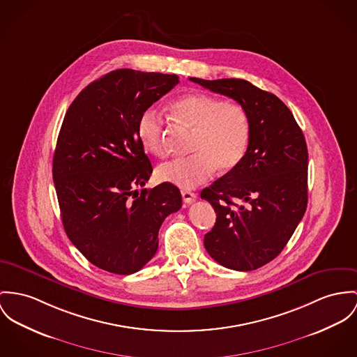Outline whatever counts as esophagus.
Here are the masks:
<instances>
[{"label":"esophagus","instance_id":"esophagus-1","mask_svg":"<svg viewBox=\"0 0 357 357\" xmlns=\"http://www.w3.org/2000/svg\"><path fill=\"white\" fill-rule=\"evenodd\" d=\"M182 198L185 201V204H192V201L195 199V194L188 190H182Z\"/></svg>","mask_w":357,"mask_h":357}]
</instances>
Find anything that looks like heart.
<instances>
[{"label": "heart", "instance_id": "b5f03b06", "mask_svg": "<svg viewBox=\"0 0 357 357\" xmlns=\"http://www.w3.org/2000/svg\"><path fill=\"white\" fill-rule=\"evenodd\" d=\"M174 118L194 130L192 152L188 158L174 159L159 165L158 176L179 188L192 189L209 181L218 167L229 171L242 162L250 144V118L236 103L192 92L172 103ZM137 135L146 151L165 156V122L159 111H142L137 122Z\"/></svg>", "mask_w": 357, "mask_h": 357}]
</instances>
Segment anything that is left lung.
I'll return each mask as SVG.
<instances>
[{
    "instance_id": "obj_1",
    "label": "left lung",
    "mask_w": 357,
    "mask_h": 357,
    "mask_svg": "<svg viewBox=\"0 0 357 357\" xmlns=\"http://www.w3.org/2000/svg\"><path fill=\"white\" fill-rule=\"evenodd\" d=\"M204 88L238 102L250 118L242 162L201 192L216 222L204 238L220 265L255 271L282 251L307 208L308 152L291 110L271 92L242 79L202 80Z\"/></svg>"
}]
</instances>
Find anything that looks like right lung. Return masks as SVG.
Segmentation results:
<instances>
[{
	"instance_id": "add662e5",
	"label": "right lung",
	"mask_w": 357,
	"mask_h": 357,
	"mask_svg": "<svg viewBox=\"0 0 357 357\" xmlns=\"http://www.w3.org/2000/svg\"><path fill=\"white\" fill-rule=\"evenodd\" d=\"M178 82L176 75L116 69L86 85L65 114L53 158L61 219L70 242L106 272L142 269L165 218L182 206L169 182L137 190L152 174L138 118Z\"/></svg>"
}]
</instances>
